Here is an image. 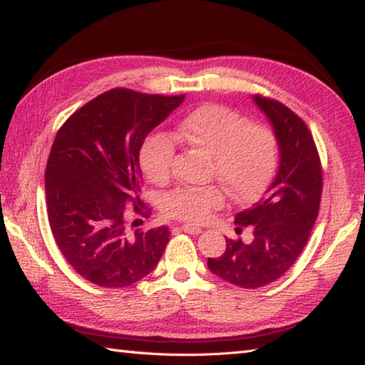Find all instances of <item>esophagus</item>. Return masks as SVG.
<instances>
[{
  "instance_id": "obj_1",
  "label": "esophagus",
  "mask_w": 365,
  "mask_h": 365,
  "mask_svg": "<svg viewBox=\"0 0 365 365\" xmlns=\"http://www.w3.org/2000/svg\"><path fill=\"white\" fill-rule=\"evenodd\" d=\"M180 229L183 232H187V234H190V235H199L200 232H202V229L197 226H192V224H183V226H180Z\"/></svg>"
}]
</instances>
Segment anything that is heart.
<instances>
[{
    "label": "heart",
    "instance_id": "1",
    "mask_svg": "<svg viewBox=\"0 0 365 365\" xmlns=\"http://www.w3.org/2000/svg\"><path fill=\"white\" fill-rule=\"evenodd\" d=\"M175 138L212 157L210 178L226 188L230 199L250 202L273 180L279 145L274 131L263 123H250L245 115L218 103L195 108L178 123ZM177 144L173 136L155 131L144 139L139 165L149 180L163 183L173 174ZM220 187L177 188L163 197L166 216L204 222L224 205Z\"/></svg>",
    "mask_w": 365,
    "mask_h": 365
}]
</instances>
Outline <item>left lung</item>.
<instances>
[{"label":"left lung","instance_id":"8db88e82","mask_svg":"<svg viewBox=\"0 0 365 365\" xmlns=\"http://www.w3.org/2000/svg\"><path fill=\"white\" fill-rule=\"evenodd\" d=\"M274 128L281 152L274 182L254 207L235 216L237 230L251 227V243L226 240L221 257L208 259L213 274L242 289H260L293 265L320 210L322 163L306 122L274 98L254 96Z\"/></svg>","mask_w":365,"mask_h":365}]
</instances>
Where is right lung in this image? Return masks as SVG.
I'll return each instance as SVG.
<instances>
[{
    "label": "right lung",
    "mask_w": 365,
    "mask_h": 365,
    "mask_svg": "<svg viewBox=\"0 0 365 365\" xmlns=\"http://www.w3.org/2000/svg\"><path fill=\"white\" fill-rule=\"evenodd\" d=\"M183 98L115 88L58 130L45 169L48 221L66 260L89 282L120 289L158 265L169 229L130 230L127 212L149 213L139 207V150Z\"/></svg>",
    "instance_id": "1"
}]
</instances>
